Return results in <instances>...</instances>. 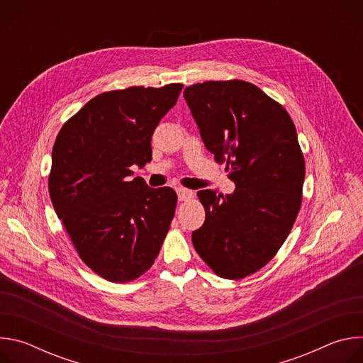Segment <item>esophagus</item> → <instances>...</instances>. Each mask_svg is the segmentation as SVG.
<instances>
[{"label": "esophagus", "instance_id": "obj_1", "mask_svg": "<svg viewBox=\"0 0 363 363\" xmlns=\"http://www.w3.org/2000/svg\"><path fill=\"white\" fill-rule=\"evenodd\" d=\"M177 192H178V199H179V201H188V199H191L192 195H194L192 191L185 189V188H178Z\"/></svg>", "mask_w": 363, "mask_h": 363}]
</instances>
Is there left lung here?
<instances>
[{"label":"left lung","instance_id":"left-lung-1","mask_svg":"<svg viewBox=\"0 0 363 363\" xmlns=\"http://www.w3.org/2000/svg\"><path fill=\"white\" fill-rule=\"evenodd\" d=\"M184 97L205 147L235 184L233 194H196L205 221L192 244L217 276L244 279L276 255L298 214L304 158L297 132L280 103L248 82L196 83Z\"/></svg>","mask_w":363,"mask_h":363}]
</instances>
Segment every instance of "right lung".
<instances>
[{
	"mask_svg": "<svg viewBox=\"0 0 363 363\" xmlns=\"http://www.w3.org/2000/svg\"><path fill=\"white\" fill-rule=\"evenodd\" d=\"M182 84L97 94L60 129L48 192L82 260L100 277L132 281L153 264L175 214L169 186L149 188L130 167L152 160L150 139Z\"/></svg>",
	"mask_w": 363,
	"mask_h": 363,
	"instance_id": "right-lung-1",
	"label": "right lung"
}]
</instances>
